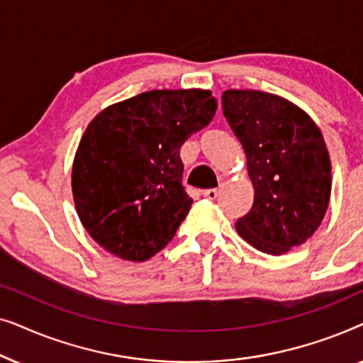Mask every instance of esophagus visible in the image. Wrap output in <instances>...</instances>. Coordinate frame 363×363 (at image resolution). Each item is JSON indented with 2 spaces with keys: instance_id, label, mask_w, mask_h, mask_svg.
I'll list each match as a JSON object with an SVG mask.
<instances>
[{
  "instance_id": "esophagus-1",
  "label": "esophagus",
  "mask_w": 363,
  "mask_h": 363,
  "mask_svg": "<svg viewBox=\"0 0 363 363\" xmlns=\"http://www.w3.org/2000/svg\"><path fill=\"white\" fill-rule=\"evenodd\" d=\"M218 188H210V190H203L201 191V195L205 196V198H208V200H215V198L218 196Z\"/></svg>"
}]
</instances>
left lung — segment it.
Here are the masks:
<instances>
[{
  "instance_id": "obj_1",
  "label": "left lung",
  "mask_w": 363,
  "mask_h": 363,
  "mask_svg": "<svg viewBox=\"0 0 363 363\" xmlns=\"http://www.w3.org/2000/svg\"><path fill=\"white\" fill-rule=\"evenodd\" d=\"M223 113L246 153L255 203L236 221L252 247L281 256L306 242L330 200V158L315 122L284 97L230 89Z\"/></svg>"
}]
</instances>
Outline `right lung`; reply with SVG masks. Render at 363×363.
Instances as JSON below:
<instances>
[{
  "mask_svg": "<svg viewBox=\"0 0 363 363\" xmlns=\"http://www.w3.org/2000/svg\"><path fill=\"white\" fill-rule=\"evenodd\" d=\"M203 89L142 92L97 113L72 163L74 205L99 246L142 262L162 251L193 200L182 185L180 147L211 122Z\"/></svg>",
  "mask_w": 363,
  "mask_h": 363,
  "instance_id": "obj_1",
  "label": "right lung"
}]
</instances>
